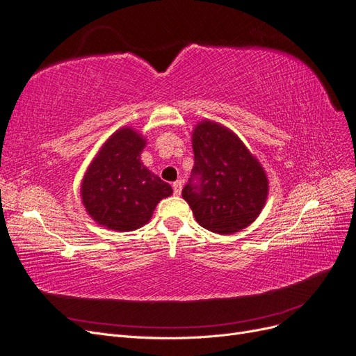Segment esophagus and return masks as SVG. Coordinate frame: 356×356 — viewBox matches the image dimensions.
<instances>
[{"instance_id":"34e87169","label":"esophagus","mask_w":356,"mask_h":356,"mask_svg":"<svg viewBox=\"0 0 356 356\" xmlns=\"http://www.w3.org/2000/svg\"><path fill=\"white\" fill-rule=\"evenodd\" d=\"M172 187H174V195L179 196L181 195V190H182V182L178 179V181L174 182V184H172Z\"/></svg>"}]
</instances>
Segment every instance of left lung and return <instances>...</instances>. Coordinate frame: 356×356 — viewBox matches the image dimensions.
<instances>
[{
  "label": "left lung",
  "mask_w": 356,
  "mask_h": 356,
  "mask_svg": "<svg viewBox=\"0 0 356 356\" xmlns=\"http://www.w3.org/2000/svg\"><path fill=\"white\" fill-rule=\"evenodd\" d=\"M195 166L182 197L196 221L213 233L232 234L260 215L268 191L266 172L229 129L202 122L193 132Z\"/></svg>",
  "instance_id": "1"
}]
</instances>
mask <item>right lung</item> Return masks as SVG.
<instances>
[{
	"instance_id": "right-lung-1",
	"label": "right lung",
	"mask_w": 356,
	"mask_h": 356,
	"mask_svg": "<svg viewBox=\"0 0 356 356\" xmlns=\"http://www.w3.org/2000/svg\"><path fill=\"white\" fill-rule=\"evenodd\" d=\"M144 138L131 127L117 131L86 172L81 199L90 217L104 227L131 232L152 218L172 187L141 161Z\"/></svg>"
}]
</instances>
